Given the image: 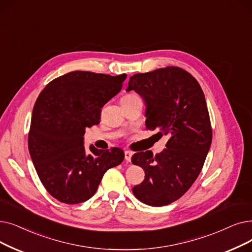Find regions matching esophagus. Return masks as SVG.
Here are the masks:
<instances>
[{
  "label": "esophagus",
  "instance_id": "esophagus-1",
  "mask_svg": "<svg viewBox=\"0 0 252 252\" xmlns=\"http://www.w3.org/2000/svg\"><path fill=\"white\" fill-rule=\"evenodd\" d=\"M132 157H133V153L128 151V150H126L125 151V158L126 161H130V159H132Z\"/></svg>",
  "mask_w": 252,
  "mask_h": 252
}]
</instances>
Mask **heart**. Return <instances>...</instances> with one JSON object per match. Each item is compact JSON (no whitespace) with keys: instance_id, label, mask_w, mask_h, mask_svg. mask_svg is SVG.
Returning a JSON list of instances; mask_svg holds the SVG:
<instances>
[{"instance_id":"obj_1","label":"heart","mask_w":252,"mask_h":252,"mask_svg":"<svg viewBox=\"0 0 252 252\" xmlns=\"http://www.w3.org/2000/svg\"><path fill=\"white\" fill-rule=\"evenodd\" d=\"M128 95H136V94H128ZM127 96V95H126Z\"/></svg>"}]
</instances>
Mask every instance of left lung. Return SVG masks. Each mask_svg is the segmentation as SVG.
<instances>
[{
  "mask_svg": "<svg viewBox=\"0 0 252 252\" xmlns=\"http://www.w3.org/2000/svg\"><path fill=\"white\" fill-rule=\"evenodd\" d=\"M136 92L146 105V127L168 136L166 149L135 153L132 162L145 171L133 188L142 203L160 207L187 192L203 168L211 146L212 129L204 93L192 76L167 67L129 77L126 92Z\"/></svg>",
  "mask_w": 252,
  "mask_h": 252,
  "instance_id": "8db88e82",
  "label": "left lung"
}]
</instances>
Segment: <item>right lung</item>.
Here are the masks:
<instances>
[{
    "mask_svg": "<svg viewBox=\"0 0 252 252\" xmlns=\"http://www.w3.org/2000/svg\"><path fill=\"white\" fill-rule=\"evenodd\" d=\"M126 74L74 71L49 82L32 109L29 151L47 191L65 204L95 193L106 171L123 162L125 152L84 147L85 128L100 123L101 108L122 90Z\"/></svg>",
    "mask_w": 252,
    "mask_h": 252,
    "instance_id": "right-lung-1",
    "label": "right lung"
}]
</instances>
